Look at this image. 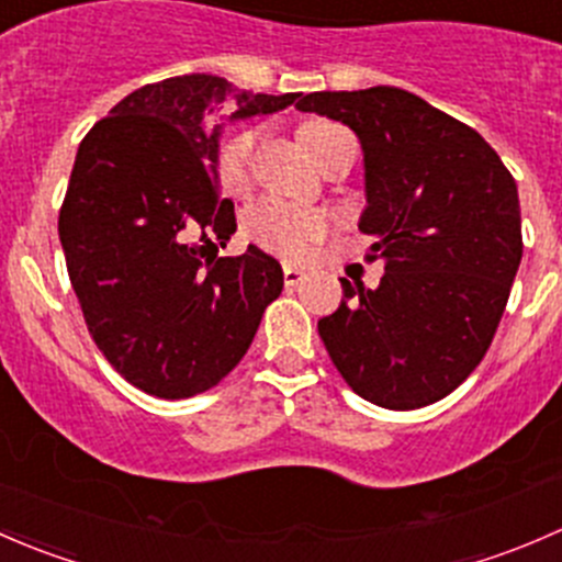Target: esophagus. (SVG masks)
Returning <instances> with one entry per match:
<instances>
[{"instance_id":"esophagus-1","label":"esophagus","mask_w":562,"mask_h":562,"mask_svg":"<svg viewBox=\"0 0 562 562\" xmlns=\"http://www.w3.org/2000/svg\"><path fill=\"white\" fill-rule=\"evenodd\" d=\"M282 277H285V285H299L304 280V271L299 266H282Z\"/></svg>"}]
</instances>
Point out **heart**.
Instances as JSON below:
<instances>
[{
    "label": "heart",
    "instance_id": "heart-1",
    "mask_svg": "<svg viewBox=\"0 0 562 562\" xmlns=\"http://www.w3.org/2000/svg\"><path fill=\"white\" fill-rule=\"evenodd\" d=\"M331 127H337V124L313 119V122H307L299 130V140H302V146H310L317 135H323ZM255 146H258V133L245 130V133H236L234 138L225 140V146L220 149L217 173L228 192L247 190L249 162H252ZM326 234L328 223L323 214L313 212V209L293 206V203L280 201V198H260L241 217V236H245L249 245L285 260L307 258Z\"/></svg>",
    "mask_w": 562,
    "mask_h": 562
}]
</instances>
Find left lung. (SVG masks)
<instances>
[{"label": "left lung", "mask_w": 562, "mask_h": 562, "mask_svg": "<svg viewBox=\"0 0 562 562\" xmlns=\"http://www.w3.org/2000/svg\"><path fill=\"white\" fill-rule=\"evenodd\" d=\"M296 108L359 135V231L386 269L375 291L342 277L317 334L367 402L432 405L481 364L506 310L522 260L517 181L473 127L405 89L313 92Z\"/></svg>", "instance_id": "8db88e82"}]
</instances>
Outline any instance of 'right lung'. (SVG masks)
I'll return each mask as SVG.
<instances>
[{"label":"right lung","mask_w":562,"mask_h":562,"mask_svg":"<svg viewBox=\"0 0 562 562\" xmlns=\"http://www.w3.org/2000/svg\"><path fill=\"white\" fill-rule=\"evenodd\" d=\"M282 111L299 98L236 92L192 72L146 83L81 140L59 212L67 274L89 334L113 370L160 400L217 386L247 353L282 266L255 245L217 258L236 231L220 198V124Z\"/></svg>","instance_id":"1"}]
</instances>
